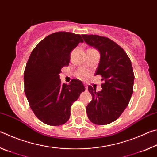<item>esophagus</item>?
<instances>
[{"label":"esophagus","mask_w":157,"mask_h":157,"mask_svg":"<svg viewBox=\"0 0 157 157\" xmlns=\"http://www.w3.org/2000/svg\"><path fill=\"white\" fill-rule=\"evenodd\" d=\"M84 85L85 88H86V90H87V89H88V86H87V84L86 83H84Z\"/></svg>","instance_id":"obj_1"}]
</instances>
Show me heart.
Here are the masks:
<instances>
[{
  "instance_id": "heart-1",
  "label": "heart",
  "mask_w": 157,
  "mask_h": 157,
  "mask_svg": "<svg viewBox=\"0 0 157 157\" xmlns=\"http://www.w3.org/2000/svg\"><path fill=\"white\" fill-rule=\"evenodd\" d=\"M89 75V73L87 71H85L84 69H81V70L79 71L78 72V76L81 78H86Z\"/></svg>"
}]
</instances>
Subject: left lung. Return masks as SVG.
Here are the masks:
<instances>
[{
  "label": "left lung",
  "instance_id": "8db88e82",
  "mask_svg": "<svg viewBox=\"0 0 157 157\" xmlns=\"http://www.w3.org/2000/svg\"><path fill=\"white\" fill-rule=\"evenodd\" d=\"M82 36L89 46L99 51L95 75H100L105 81L100 91L88 86L92 100L86 107L87 116L95 124H109L119 118L131 99L134 81L131 61L121 46L107 37L94 34Z\"/></svg>",
  "mask_w": 157,
  "mask_h": 157
}]
</instances>
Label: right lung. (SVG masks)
Instances as JSON below:
<instances>
[{
	"instance_id": "1",
	"label": "right lung",
	"mask_w": 157,
	"mask_h": 157,
	"mask_svg": "<svg viewBox=\"0 0 157 157\" xmlns=\"http://www.w3.org/2000/svg\"><path fill=\"white\" fill-rule=\"evenodd\" d=\"M84 42L79 34L57 32L50 34L32 51L24 71L25 94L35 116L45 124H64L71 107L85 91L82 82L73 79L62 84L59 74L68 66L71 51Z\"/></svg>"
}]
</instances>
